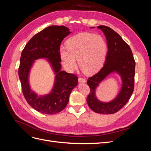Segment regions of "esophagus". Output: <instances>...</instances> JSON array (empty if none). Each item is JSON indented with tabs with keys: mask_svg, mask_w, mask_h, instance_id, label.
<instances>
[{
	"mask_svg": "<svg viewBox=\"0 0 151 151\" xmlns=\"http://www.w3.org/2000/svg\"><path fill=\"white\" fill-rule=\"evenodd\" d=\"M78 81H79V83H85L86 82V79L83 78V77H79Z\"/></svg>",
	"mask_w": 151,
	"mask_h": 151,
	"instance_id": "esophagus-1",
	"label": "esophagus"
}]
</instances>
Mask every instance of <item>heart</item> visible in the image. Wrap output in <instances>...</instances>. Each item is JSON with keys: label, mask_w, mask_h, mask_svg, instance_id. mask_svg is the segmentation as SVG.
<instances>
[{"label": "heart", "mask_w": 151, "mask_h": 151, "mask_svg": "<svg viewBox=\"0 0 151 151\" xmlns=\"http://www.w3.org/2000/svg\"><path fill=\"white\" fill-rule=\"evenodd\" d=\"M108 51L106 40L101 35L80 33L67 41V47L59 49L62 63L66 69L72 71L79 65L87 74H92L101 68Z\"/></svg>", "instance_id": "obj_1"}]
</instances>
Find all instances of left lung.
<instances>
[{"instance_id": "obj_1", "label": "left lung", "mask_w": 151, "mask_h": 151, "mask_svg": "<svg viewBox=\"0 0 151 151\" xmlns=\"http://www.w3.org/2000/svg\"><path fill=\"white\" fill-rule=\"evenodd\" d=\"M97 28L106 36L108 50L106 61L101 69L87 81L90 88L87 103L94 112L109 115L116 113L124 106L133 93L135 62L129 45L116 32L106 26H98ZM113 72H116L122 78V85L120 93L111 102L106 103L99 101L95 96V89Z\"/></svg>"}]
</instances>
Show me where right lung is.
Returning <instances> with one entry per match:
<instances>
[{
    "label": "right lung",
    "mask_w": 151,
    "mask_h": 151,
    "mask_svg": "<svg viewBox=\"0 0 151 151\" xmlns=\"http://www.w3.org/2000/svg\"><path fill=\"white\" fill-rule=\"evenodd\" d=\"M71 32L64 26H51L35 35L21 53L18 74L26 101L38 112L53 115L62 111L69 101L72 90L77 86V77L61 70L59 49L62 40ZM47 58L56 74L50 93L38 97L30 88L29 76L34 62Z\"/></svg>",
    "instance_id": "obj_1"
}]
</instances>
